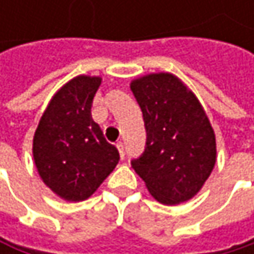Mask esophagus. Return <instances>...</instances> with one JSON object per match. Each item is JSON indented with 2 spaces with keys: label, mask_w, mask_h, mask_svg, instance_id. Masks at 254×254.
Wrapping results in <instances>:
<instances>
[{
  "label": "esophagus",
  "mask_w": 254,
  "mask_h": 254,
  "mask_svg": "<svg viewBox=\"0 0 254 254\" xmlns=\"http://www.w3.org/2000/svg\"><path fill=\"white\" fill-rule=\"evenodd\" d=\"M116 147H118V150H119L121 157H122V159H125V145H124V142H122V141H119V142L116 144Z\"/></svg>",
  "instance_id": "34e87169"
}]
</instances>
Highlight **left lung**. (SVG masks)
Returning a JSON list of instances; mask_svg holds the SVG:
<instances>
[{
    "mask_svg": "<svg viewBox=\"0 0 254 254\" xmlns=\"http://www.w3.org/2000/svg\"><path fill=\"white\" fill-rule=\"evenodd\" d=\"M147 132L144 153L130 162L162 204L192 198L216 163L209 118L187 85L172 73H150L130 82Z\"/></svg>",
    "mask_w": 254,
    "mask_h": 254,
    "instance_id": "8db88e82",
    "label": "left lung"
}]
</instances>
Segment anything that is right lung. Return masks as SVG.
<instances>
[{
    "label": "right lung",
    "instance_id": "1",
    "mask_svg": "<svg viewBox=\"0 0 254 254\" xmlns=\"http://www.w3.org/2000/svg\"><path fill=\"white\" fill-rule=\"evenodd\" d=\"M98 76L73 77L51 98L33 135V160L44 184L67 201L91 197L119 162V151L92 121Z\"/></svg>",
    "mask_w": 254,
    "mask_h": 254
}]
</instances>
